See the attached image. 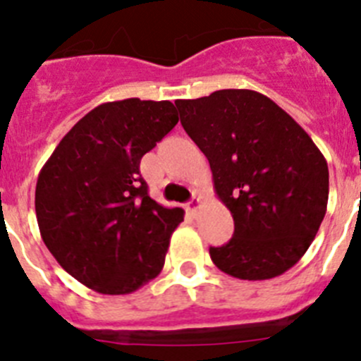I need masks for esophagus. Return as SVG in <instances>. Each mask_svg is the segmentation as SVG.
Returning <instances> with one entry per match:
<instances>
[{"instance_id":"34e87169","label":"esophagus","mask_w":361,"mask_h":361,"mask_svg":"<svg viewBox=\"0 0 361 361\" xmlns=\"http://www.w3.org/2000/svg\"><path fill=\"white\" fill-rule=\"evenodd\" d=\"M199 208H200L199 199H191L190 202L186 204V212L191 213V215H197V212H199Z\"/></svg>"}]
</instances>
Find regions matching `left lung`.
Wrapping results in <instances>:
<instances>
[{"label":"left lung","mask_w":361,"mask_h":361,"mask_svg":"<svg viewBox=\"0 0 361 361\" xmlns=\"http://www.w3.org/2000/svg\"><path fill=\"white\" fill-rule=\"evenodd\" d=\"M180 124L208 157L235 233L209 247L220 271L267 280L309 250L327 212V161L305 130L255 90H219L175 101Z\"/></svg>","instance_id":"8db88e82"}]
</instances>
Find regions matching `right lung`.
Returning a JSON list of instances; mask_svg holds the SVG:
<instances>
[{
    "label": "right lung",
    "instance_id": "obj_1",
    "mask_svg": "<svg viewBox=\"0 0 361 361\" xmlns=\"http://www.w3.org/2000/svg\"><path fill=\"white\" fill-rule=\"evenodd\" d=\"M177 123L170 101L103 103L73 124L41 168V238L59 266L86 288L128 295L164 267L184 212L148 195L139 164Z\"/></svg>",
    "mask_w": 361,
    "mask_h": 361
}]
</instances>
